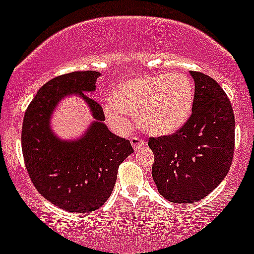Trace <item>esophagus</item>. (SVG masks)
Here are the masks:
<instances>
[{"label": "esophagus", "instance_id": "1", "mask_svg": "<svg viewBox=\"0 0 254 254\" xmlns=\"http://www.w3.org/2000/svg\"><path fill=\"white\" fill-rule=\"evenodd\" d=\"M131 143H132V146H133L134 149H138V147H142V146H145V145H146L145 140H143V138L137 137V136H133V137L131 138Z\"/></svg>", "mask_w": 254, "mask_h": 254}]
</instances>
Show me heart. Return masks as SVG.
I'll return each instance as SVG.
<instances>
[{
  "label": "heart",
  "mask_w": 254,
  "mask_h": 254,
  "mask_svg": "<svg viewBox=\"0 0 254 254\" xmlns=\"http://www.w3.org/2000/svg\"><path fill=\"white\" fill-rule=\"evenodd\" d=\"M193 104V85L185 73L141 76L118 86L113 100H107L105 113L125 122L127 112L138 116L150 133L167 134L185 125Z\"/></svg>",
  "instance_id": "1"
}]
</instances>
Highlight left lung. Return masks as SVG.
<instances>
[{"label":"left lung","instance_id":"8db88e82","mask_svg":"<svg viewBox=\"0 0 254 254\" xmlns=\"http://www.w3.org/2000/svg\"><path fill=\"white\" fill-rule=\"evenodd\" d=\"M194 96L190 118L170 134L150 137L152 178L159 193L174 203L210 194L232 167L235 120L232 103L214 78L190 71Z\"/></svg>","mask_w":254,"mask_h":254}]
</instances>
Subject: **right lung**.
Masks as SVG:
<instances>
[{
	"mask_svg": "<svg viewBox=\"0 0 254 254\" xmlns=\"http://www.w3.org/2000/svg\"><path fill=\"white\" fill-rule=\"evenodd\" d=\"M96 71H76L52 78L40 87L24 116L22 156L33 185L53 205L68 212H90L105 203L131 142L116 136L103 123L99 103L85 95L95 90ZM75 92L91 105L97 121L84 138L60 141L49 127V117L64 96Z\"/></svg>",
	"mask_w": 254,
	"mask_h": 254,
	"instance_id": "add662e5",
	"label": "right lung"
}]
</instances>
